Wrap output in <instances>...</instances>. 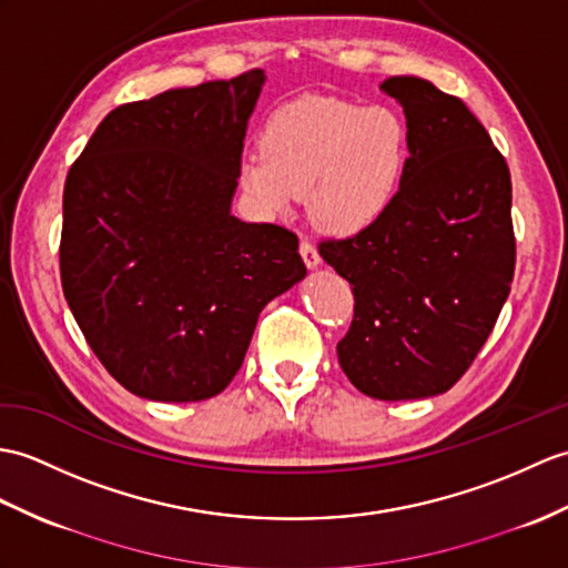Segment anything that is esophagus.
Instances as JSON below:
<instances>
[{
  "instance_id": "34e87169",
  "label": "esophagus",
  "mask_w": 568,
  "mask_h": 568,
  "mask_svg": "<svg viewBox=\"0 0 568 568\" xmlns=\"http://www.w3.org/2000/svg\"><path fill=\"white\" fill-rule=\"evenodd\" d=\"M300 254H302V258H305V263H307V268H316L320 266V252H316V246L310 242V240H302L300 242Z\"/></svg>"
}]
</instances>
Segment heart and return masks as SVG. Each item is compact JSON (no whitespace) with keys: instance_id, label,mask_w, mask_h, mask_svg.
Masks as SVG:
<instances>
[{"instance_id":"obj_1","label":"heart","mask_w":568,"mask_h":568,"mask_svg":"<svg viewBox=\"0 0 568 568\" xmlns=\"http://www.w3.org/2000/svg\"><path fill=\"white\" fill-rule=\"evenodd\" d=\"M412 135L387 105H358L332 97H305L273 111L261 150L242 162V186L281 213L307 194L320 227L351 234L392 205L404 181Z\"/></svg>"}]
</instances>
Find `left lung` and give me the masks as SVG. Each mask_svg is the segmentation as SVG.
I'll return each mask as SVG.
<instances>
[{"label": "left lung", "instance_id": "1", "mask_svg": "<svg viewBox=\"0 0 568 568\" xmlns=\"http://www.w3.org/2000/svg\"><path fill=\"white\" fill-rule=\"evenodd\" d=\"M412 135L397 197L320 254L353 285V322L336 353L348 379L382 402L443 394L494 332L516 271L510 171L457 97L392 77Z\"/></svg>", "mask_w": 568, "mask_h": 568}]
</instances>
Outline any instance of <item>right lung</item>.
I'll use <instances>...</instances> for the list:
<instances>
[{
  "mask_svg": "<svg viewBox=\"0 0 568 568\" xmlns=\"http://www.w3.org/2000/svg\"><path fill=\"white\" fill-rule=\"evenodd\" d=\"M263 79L248 70L118 105L70 166L64 300L101 365L138 397H215L261 310L307 273L293 230L230 215Z\"/></svg>",
  "mask_w": 568,
  "mask_h": 568,
  "instance_id": "add662e5",
  "label": "right lung"
}]
</instances>
